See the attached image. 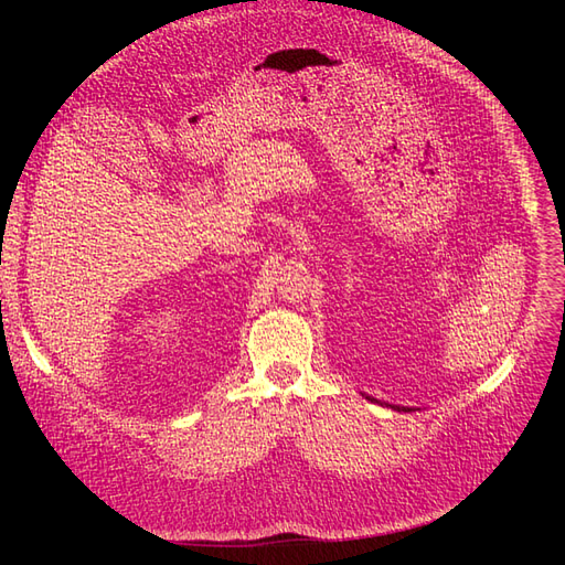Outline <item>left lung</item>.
<instances>
[{"instance_id": "1", "label": "left lung", "mask_w": 565, "mask_h": 565, "mask_svg": "<svg viewBox=\"0 0 565 565\" xmlns=\"http://www.w3.org/2000/svg\"><path fill=\"white\" fill-rule=\"evenodd\" d=\"M398 409H401V407H398ZM407 413H409V409H407Z\"/></svg>"}]
</instances>
